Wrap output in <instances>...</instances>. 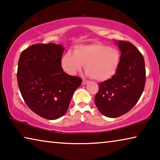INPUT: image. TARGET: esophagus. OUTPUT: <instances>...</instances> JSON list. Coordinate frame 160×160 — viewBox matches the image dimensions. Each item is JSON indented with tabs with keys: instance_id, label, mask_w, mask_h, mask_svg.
I'll use <instances>...</instances> for the list:
<instances>
[{
	"instance_id": "34e87169",
	"label": "esophagus",
	"mask_w": 160,
	"mask_h": 160,
	"mask_svg": "<svg viewBox=\"0 0 160 160\" xmlns=\"http://www.w3.org/2000/svg\"><path fill=\"white\" fill-rule=\"evenodd\" d=\"M88 82H89V80H82V85H86V84H88Z\"/></svg>"
}]
</instances>
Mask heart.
I'll list each match as a JSON object with an SVG mask.
<instances>
[{"instance_id":"heart-1","label":"heart","mask_w":160,"mask_h":160,"mask_svg":"<svg viewBox=\"0 0 160 160\" xmlns=\"http://www.w3.org/2000/svg\"><path fill=\"white\" fill-rule=\"evenodd\" d=\"M121 61L117 48L101 43L78 45L73 53L68 51L61 58V67L70 75H75L85 65L87 73L97 81H106L116 74Z\"/></svg>"}]
</instances>
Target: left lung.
<instances>
[{"label":"left lung","mask_w":160,"mask_h":160,"mask_svg":"<svg viewBox=\"0 0 160 160\" xmlns=\"http://www.w3.org/2000/svg\"><path fill=\"white\" fill-rule=\"evenodd\" d=\"M121 51L116 74L99 84L94 97L97 109L103 115L116 118L129 112L144 90L146 72L142 53L131 42H116Z\"/></svg>","instance_id":"obj_1"}]
</instances>
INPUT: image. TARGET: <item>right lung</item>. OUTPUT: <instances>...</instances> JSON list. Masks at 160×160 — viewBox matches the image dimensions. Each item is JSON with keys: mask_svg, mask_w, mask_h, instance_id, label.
Listing matches in <instances>:
<instances>
[{"mask_svg": "<svg viewBox=\"0 0 160 160\" xmlns=\"http://www.w3.org/2000/svg\"><path fill=\"white\" fill-rule=\"evenodd\" d=\"M63 50L52 43L34 44L22 52L18 61L17 78L24 101L32 112L49 120L66 113L82 81L63 72Z\"/></svg>", "mask_w": 160, "mask_h": 160, "instance_id": "right-lung-1", "label": "right lung"}]
</instances>
